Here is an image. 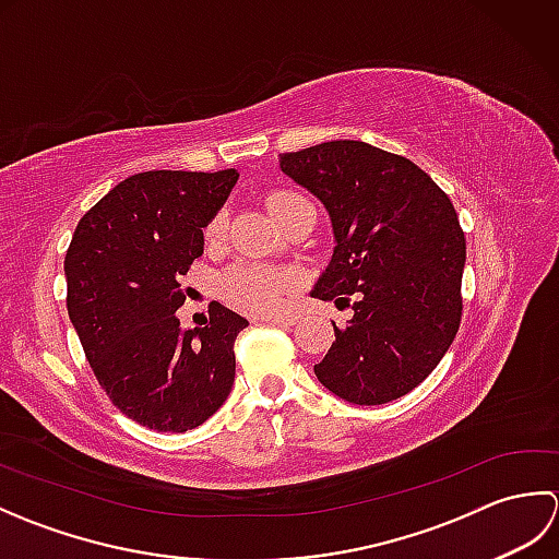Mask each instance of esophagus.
Wrapping results in <instances>:
<instances>
[{
  "label": "esophagus",
  "instance_id": "34e87169",
  "mask_svg": "<svg viewBox=\"0 0 559 559\" xmlns=\"http://www.w3.org/2000/svg\"><path fill=\"white\" fill-rule=\"evenodd\" d=\"M259 322H266V324H278V326H290L295 324V314H264V317H257Z\"/></svg>",
  "mask_w": 559,
  "mask_h": 559
}]
</instances>
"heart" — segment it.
<instances>
[{"label": "heart", "instance_id": "heart-1", "mask_svg": "<svg viewBox=\"0 0 559 559\" xmlns=\"http://www.w3.org/2000/svg\"><path fill=\"white\" fill-rule=\"evenodd\" d=\"M300 201H307V199L295 192H273L266 199V206L271 211V216L278 223L295 204H300ZM223 233H225V213H218V216L209 223L206 240L216 242L221 240ZM286 286H288V278L283 276V273H276L264 266L245 264L228 273V278L223 281V293L233 305L242 307L247 312H271L281 305Z\"/></svg>", "mask_w": 559, "mask_h": 559}]
</instances>
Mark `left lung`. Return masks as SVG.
<instances>
[{"label":"left lung","mask_w":559,"mask_h":559,"mask_svg":"<svg viewBox=\"0 0 559 559\" xmlns=\"http://www.w3.org/2000/svg\"><path fill=\"white\" fill-rule=\"evenodd\" d=\"M278 170L322 201L334 254L312 298L346 302L314 374L331 394L379 406L418 386L461 324L466 237L449 197L408 158L365 141L278 156Z\"/></svg>","instance_id":"obj_1"}]
</instances>
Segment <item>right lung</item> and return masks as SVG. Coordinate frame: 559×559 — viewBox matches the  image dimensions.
Masks as SVG:
<instances>
[{
    "mask_svg": "<svg viewBox=\"0 0 559 559\" xmlns=\"http://www.w3.org/2000/svg\"><path fill=\"white\" fill-rule=\"evenodd\" d=\"M235 168L148 170L112 187L76 225L64 257L67 310L100 386L127 418L156 432L206 423L235 382V338L249 324L216 305L182 329V276L228 201Z\"/></svg>",
    "mask_w": 559,
    "mask_h": 559,
    "instance_id": "obj_1",
    "label": "right lung"
}]
</instances>
